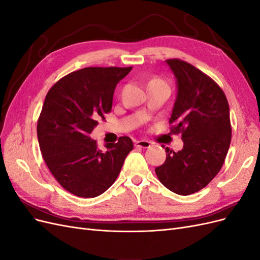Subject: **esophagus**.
Returning <instances> with one entry per match:
<instances>
[{
  "instance_id": "34e87169",
  "label": "esophagus",
  "mask_w": 260,
  "mask_h": 260,
  "mask_svg": "<svg viewBox=\"0 0 260 260\" xmlns=\"http://www.w3.org/2000/svg\"><path fill=\"white\" fill-rule=\"evenodd\" d=\"M135 145L137 147H141V148H148L149 146H151V142L146 140H140V141H136Z\"/></svg>"
}]
</instances>
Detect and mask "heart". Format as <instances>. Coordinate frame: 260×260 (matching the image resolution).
Masks as SVG:
<instances>
[{
  "label": "heart",
  "instance_id": "b5f03b06",
  "mask_svg": "<svg viewBox=\"0 0 260 260\" xmlns=\"http://www.w3.org/2000/svg\"><path fill=\"white\" fill-rule=\"evenodd\" d=\"M152 82H162V81L160 79H158V78H154V79H152L148 83H152Z\"/></svg>",
  "mask_w": 260,
  "mask_h": 260
}]
</instances>
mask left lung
Returning <instances> with one entry per match:
<instances>
[{
  "instance_id": "left-lung-1",
  "label": "left lung",
  "mask_w": 260,
  "mask_h": 260,
  "mask_svg": "<svg viewBox=\"0 0 260 260\" xmlns=\"http://www.w3.org/2000/svg\"><path fill=\"white\" fill-rule=\"evenodd\" d=\"M177 79V98L169 123L182 133L183 148L166 147V160L155 172L179 195L199 192L221 169L231 143L230 109L221 88L210 77L178 58L167 59Z\"/></svg>"
}]
</instances>
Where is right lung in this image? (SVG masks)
Listing matches in <instances>:
<instances>
[{
    "label": "right lung",
    "instance_id": "add662e5",
    "mask_svg": "<svg viewBox=\"0 0 260 260\" xmlns=\"http://www.w3.org/2000/svg\"><path fill=\"white\" fill-rule=\"evenodd\" d=\"M131 69L83 68L62 77L46 94L37 127L42 157L58 183L79 198H96L112 186L132 151L129 137L106 144L105 151L89 137L112 111L116 85Z\"/></svg>",
    "mask_w": 260,
    "mask_h": 260
}]
</instances>
